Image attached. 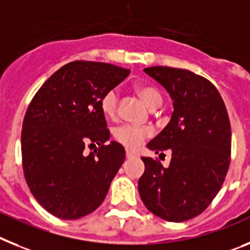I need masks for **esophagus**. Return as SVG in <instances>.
<instances>
[{
    "mask_svg": "<svg viewBox=\"0 0 250 250\" xmlns=\"http://www.w3.org/2000/svg\"><path fill=\"white\" fill-rule=\"evenodd\" d=\"M125 156H127V158H132V157H136V153H134L133 151H131V149H125Z\"/></svg>",
    "mask_w": 250,
    "mask_h": 250,
    "instance_id": "1",
    "label": "esophagus"
}]
</instances>
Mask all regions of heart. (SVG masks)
<instances>
[{"instance_id": "heart-1", "label": "heart", "mask_w": 250, "mask_h": 250, "mask_svg": "<svg viewBox=\"0 0 250 250\" xmlns=\"http://www.w3.org/2000/svg\"><path fill=\"white\" fill-rule=\"evenodd\" d=\"M136 90L151 109L160 107L162 98L155 88L148 85H140L136 88ZM117 107H118V94H117V90L112 89L102 97L101 109L104 116L108 118H113L117 114ZM151 133L152 131L148 127L137 125H123L114 128L113 137L116 138L117 142L122 143L125 147L137 148L145 142L146 138L151 136Z\"/></svg>"}]
</instances>
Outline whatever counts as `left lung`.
<instances>
[{"mask_svg":"<svg viewBox=\"0 0 250 250\" xmlns=\"http://www.w3.org/2000/svg\"><path fill=\"white\" fill-rule=\"evenodd\" d=\"M145 73L161 84L172 99L170 122L147 148L171 151L165 168L142 157L145 172L138 191L147 209L172 223L192 219L210 205L220 190L230 164L231 129L218 89L185 69L151 66Z\"/></svg>","mask_w":250,"mask_h":250,"instance_id":"left-lung-1","label":"left lung"}]
</instances>
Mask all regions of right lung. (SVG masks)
<instances>
[{"label":"right lung","mask_w":250,"mask_h":250,"mask_svg":"<svg viewBox=\"0 0 250 250\" xmlns=\"http://www.w3.org/2000/svg\"><path fill=\"white\" fill-rule=\"evenodd\" d=\"M129 70L95 62L64 65L42 84L26 110L21 133L23 173L45 210L64 220L94 211L125 162V147L109 141L101 109L104 94ZM100 147L89 155L88 144Z\"/></svg>","instance_id":"right-lung-1"}]
</instances>
